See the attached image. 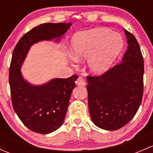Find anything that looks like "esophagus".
Returning a JSON list of instances; mask_svg holds the SVG:
<instances>
[{
	"mask_svg": "<svg viewBox=\"0 0 153 153\" xmlns=\"http://www.w3.org/2000/svg\"><path fill=\"white\" fill-rule=\"evenodd\" d=\"M76 84L78 86H85L86 85V81L82 77H79L78 80L76 81Z\"/></svg>",
	"mask_w": 153,
	"mask_h": 153,
	"instance_id": "obj_1",
	"label": "esophagus"
}]
</instances>
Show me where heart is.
<instances>
[{
    "instance_id": "obj_1",
    "label": "heart",
    "mask_w": 153,
    "mask_h": 153,
    "mask_svg": "<svg viewBox=\"0 0 153 153\" xmlns=\"http://www.w3.org/2000/svg\"><path fill=\"white\" fill-rule=\"evenodd\" d=\"M124 47V39L118 32L106 28L80 32L72 37L70 54L76 62L86 61L89 72L95 75L107 72Z\"/></svg>"
}]
</instances>
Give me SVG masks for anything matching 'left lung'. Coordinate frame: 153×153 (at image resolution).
<instances>
[{"instance_id": "1", "label": "left lung", "mask_w": 153, "mask_h": 153, "mask_svg": "<svg viewBox=\"0 0 153 153\" xmlns=\"http://www.w3.org/2000/svg\"><path fill=\"white\" fill-rule=\"evenodd\" d=\"M124 33L128 47L121 63L101 76L86 77L91 118L105 130H117L128 124L142 101V54L135 36L126 29Z\"/></svg>"}]
</instances>
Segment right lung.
<instances>
[{
	"label": "right lung",
	"mask_w": 153,
	"mask_h": 153,
	"mask_svg": "<svg viewBox=\"0 0 153 153\" xmlns=\"http://www.w3.org/2000/svg\"><path fill=\"white\" fill-rule=\"evenodd\" d=\"M71 26V23L41 24L19 40L12 53L9 76L12 106L23 124L37 133H51L63 124L78 76L52 78L34 85L24 78L21 67L32 45L52 40L59 43Z\"/></svg>",
	"instance_id": "add662e5"
}]
</instances>
